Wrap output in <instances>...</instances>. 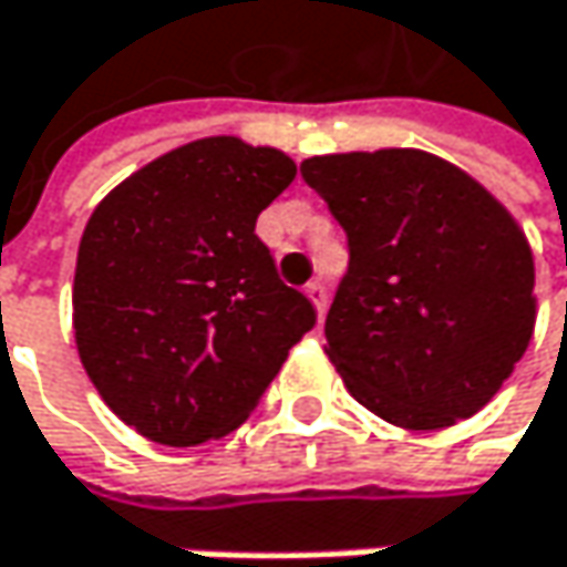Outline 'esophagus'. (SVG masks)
<instances>
[{
  "instance_id": "esophagus-1",
  "label": "esophagus",
  "mask_w": 567,
  "mask_h": 567,
  "mask_svg": "<svg viewBox=\"0 0 567 567\" xmlns=\"http://www.w3.org/2000/svg\"><path fill=\"white\" fill-rule=\"evenodd\" d=\"M305 295L311 298L315 311L324 315V308H328V288H324V282H308L305 285Z\"/></svg>"
}]
</instances>
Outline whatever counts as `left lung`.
I'll return each mask as SVG.
<instances>
[{
    "label": "left lung",
    "instance_id": "obj_1",
    "mask_svg": "<svg viewBox=\"0 0 567 567\" xmlns=\"http://www.w3.org/2000/svg\"><path fill=\"white\" fill-rule=\"evenodd\" d=\"M347 233L328 347L350 395L409 432L477 415L536 328V262L513 214L422 148L301 162Z\"/></svg>",
    "mask_w": 567,
    "mask_h": 567
}]
</instances>
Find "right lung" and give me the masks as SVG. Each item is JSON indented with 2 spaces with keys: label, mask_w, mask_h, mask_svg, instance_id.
Returning <instances> with one entry per match:
<instances>
[{
  "label": "right lung",
  "mask_w": 567,
  "mask_h": 567,
  "mask_svg": "<svg viewBox=\"0 0 567 567\" xmlns=\"http://www.w3.org/2000/svg\"><path fill=\"white\" fill-rule=\"evenodd\" d=\"M295 181L269 145L207 135L116 184L90 214L74 337L90 383L142 437L194 447L239 429L315 328L256 217Z\"/></svg>",
  "instance_id": "1"
}]
</instances>
